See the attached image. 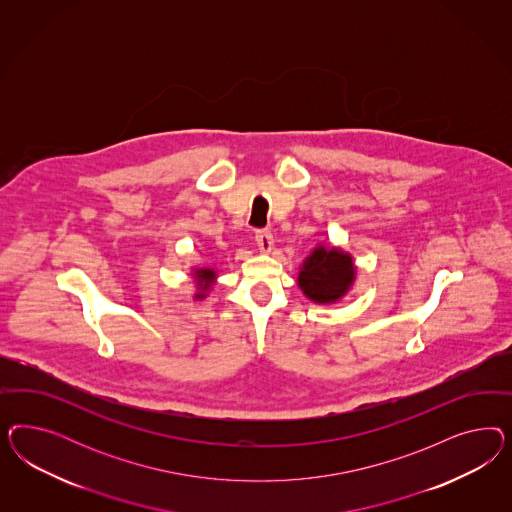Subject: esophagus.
<instances>
[{
	"label": "esophagus",
	"instance_id": "esophagus-1",
	"mask_svg": "<svg viewBox=\"0 0 512 512\" xmlns=\"http://www.w3.org/2000/svg\"><path fill=\"white\" fill-rule=\"evenodd\" d=\"M255 242H257V246L261 251H270L272 246H274V236L270 231H266V229H259L257 233H255Z\"/></svg>",
	"mask_w": 512,
	"mask_h": 512
}]
</instances>
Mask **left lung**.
<instances>
[{"mask_svg": "<svg viewBox=\"0 0 512 512\" xmlns=\"http://www.w3.org/2000/svg\"><path fill=\"white\" fill-rule=\"evenodd\" d=\"M355 279V266L351 255L340 249H315L300 270L298 285L317 304H330L340 300Z\"/></svg>", "mask_w": 512, "mask_h": 512, "instance_id": "left-lung-1", "label": "left lung"}]
</instances>
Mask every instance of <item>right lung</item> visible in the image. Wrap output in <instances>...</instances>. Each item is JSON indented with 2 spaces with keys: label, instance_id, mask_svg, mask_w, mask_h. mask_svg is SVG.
<instances>
[{
  "label": "right lung",
  "instance_id": "obj_1",
  "mask_svg": "<svg viewBox=\"0 0 512 512\" xmlns=\"http://www.w3.org/2000/svg\"><path fill=\"white\" fill-rule=\"evenodd\" d=\"M195 278L199 279V287H201V293L197 295V298H202V293L212 285V281L216 278V272L210 270V268H201V270H195Z\"/></svg>",
  "mask_w": 512,
  "mask_h": 512
}]
</instances>
